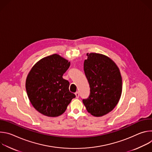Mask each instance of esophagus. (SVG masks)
I'll return each instance as SVG.
<instances>
[{"label":"esophagus","instance_id":"obj_1","mask_svg":"<svg viewBox=\"0 0 152 152\" xmlns=\"http://www.w3.org/2000/svg\"><path fill=\"white\" fill-rule=\"evenodd\" d=\"M75 95H76V98H79V94L78 92H76V93H75Z\"/></svg>","mask_w":152,"mask_h":152}]
</instances>
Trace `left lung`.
Masks as SVG:
<instances>
[{
  "instance_id": "1",
  "label": "left lung",
  "mask_w": 152,
  "mask_h": 152,
  "mask_svg": "<svg viewBox=\"0 0 152 152\" xmlns=\"http://www.w3.org/2000/svg\"><path fill=\"white\" fill-rule=\"evenodd\" d=\"M83 64L90 94L83 103L87 111L94 117H102L116 106L122 92V78L116 64L106 55L86 53Z\"/></svg>"
}]
</instances>
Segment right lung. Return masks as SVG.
Instances as JSON below:
<instances>
[{"label":"right lung","instance_id":"1","mask_svg":"<svg viewBox=\"0 0 152 152\" xmlns=\"http://www.w3.org/2000/svg\"><path fill=\"white\" fill-rule=\"evenodd\" d=\"M70 66L58 54L45 57L32 67L26 80L28 98L35 109L48 117H58L66 111L76 96L69 91V82L62 78Z\"/></svg>","mask_w":152,"mask_h":152}]
</instances>
